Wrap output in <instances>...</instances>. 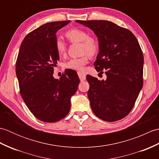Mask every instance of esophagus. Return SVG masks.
Returning <instances> with one entry per match:
<instances>
[{"label": "esophagus", "mask_w": 159, "mask_h": 159, "mask_svg": "<svg viewBox=\"0 0 159 159\" xmlns=\"http://www.w3.org/2000/svg\"><path fill=\"white\" fill-rule=\"evenodd\" d=\"M78 75H79L80 81H83V80H85L86 79V75L85 73H83L82 72H78Z\"/></svg>", "instance_id": "1"}]
</instances>
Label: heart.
<instances>
[{
    "mask_svg": "<svg viewBox=\"0 0 159 159\" xmlns=\"http://www.w3.org/2000/svg\"><path fill=\"white\" fill-rule=\"evenodd\" d=\"M67 39L70 43H80V50L83 54L79 58L71 59L64 64V67L68 70L83 71L84 66L88 63L90 56L95 55L98 50V43L97 40L89 34L85 30L80 29H72L65 33ZM56 51L59 57L66 55L67 52L66 43L60 39L55 41Z\"/></svg>",
    "mask_w": 159,
    "mask_h": 159,
    "instance_id": "obj_1",
    "label": "heart"
}]
</instances>
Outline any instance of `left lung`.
Masks as SVG:
<instances>
[{
	"label": "left lung",
	"instance_id": "obj_1",
	"mask_svg": "<svg viewBox=\"0 0 159 159\" xmlns=\"http://www.w3.org/2000/svg\"><path fill=\"white\" fill-rule=\"evenodd\" d=\"M92 29L98 38L99 53L93 66L106 80L87 75V92L93 113L116 121L133 109L143 87V55L130 30L107 20H76Z\"/></svg>",
	"mask_w": 159,
	"mask_h": 159
}]
</instances>
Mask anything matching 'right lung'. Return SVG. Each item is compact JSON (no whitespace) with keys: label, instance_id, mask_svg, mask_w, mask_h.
Listing matches in <instances>:
<instances>
[{"label":"right lung","instance_id":"1","mask_svg":"<svg viewBox=\"0 0 159 159\" xmlns=\"http://www.w3.org/2000/svg\"><path fill=\"white\" fill-rule=\"evenodd\" d=\"M70 22H48L28 33L16 60V72L24 102L33 116L44 122H56L68 114L70 98L80 83L74 71L65 70L59 79L52 76L59 59L56 33Z\"/></svg>","mask_w":159,"mask_h":159}]
</instances>
